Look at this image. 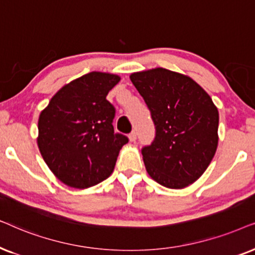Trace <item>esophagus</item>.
<instances>
[{
  "label": "esophagus",
  "mask_w": 255,
  "mask_h": 255,
  "mask_svg": "<svg viewBox=\"0 0 255 255\" xmlns=\"http://www.w3.org/2000/svg\"><path fill=\"white\" fill-rule=\"evenodd\" d=\"M128 137H129V141H130V142H135V141H136V131H135V130L131 131V133H130L129 135H128Z\"/></svg>",
  "instance_id": "34e87169"
}]
</instances>
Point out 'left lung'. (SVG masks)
Masks as SVG:
<instances>
[{
  "instance_id": "8db88e82",
  "label": "left lung",
  "mask_w": 255,
  "mask_h": 255,
  "mask_svg": "<svg viewBox=\"0 0 255 255\" xmlns=\"http://www.w3.org/2000/svg\"><path fill=\"white\" fill-rule=\"evenodd\" d=\"M130 80L156 129L152 143L142 148L147 172L165 188H186L204 174L216 154V105L191 78L163 67L131 73Z\"/></svg>"
}]
</instances>
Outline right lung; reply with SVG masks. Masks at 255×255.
<instances>
[{"mask_svg": "<svg viewBox=\"0 0 255 255\" xmlns=\"http://www.w3.org/2000/svg\"><path fill=\"white\" fill-rule=\"evenodd\" d=\"M120 81L117 74L90 72L64 85L40 112L38 144L60 182L87 189L111 176L127 136L115 134V108L106 99Z\"/></svg>", "mask_w": 255, "mask_h": 255, "instance_id": "right-lung-1", "label": "right lung"}]
</instances>
